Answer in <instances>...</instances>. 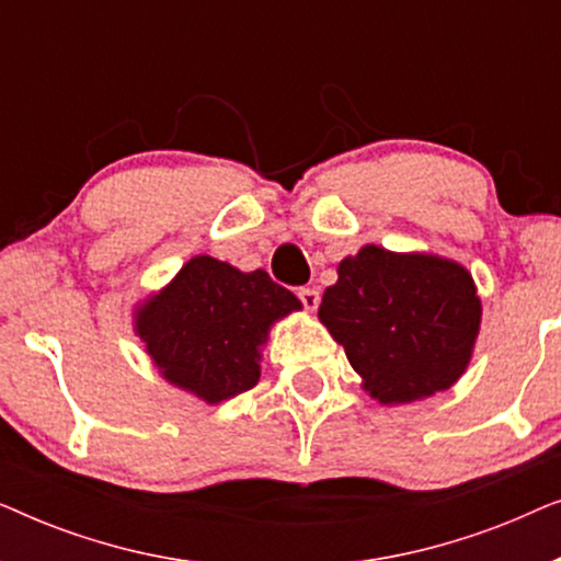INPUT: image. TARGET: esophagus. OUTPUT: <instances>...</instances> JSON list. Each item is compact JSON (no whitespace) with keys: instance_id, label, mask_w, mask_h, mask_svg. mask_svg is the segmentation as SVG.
Masks as SVG:
<instances>
[{"instance_id":"obj_1","label":"esophagus","mask_w":561,"mask_h":561,"mask_svg":"<svg viewBox=\"0 0 561 561\" xmlns=\"http://www.w3.org/2000/svg\"><path fill=\"white\" fill-rule=\"evenodd\" d=\"M298 298H301L306 311H317V306H319V290L317 288H301V290H298Z\"/></svg>"}]
</instances>
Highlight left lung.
I'll return each mask as SVG.
<instances>
[{
	"label": "left lung",
	"mask_w": 561,
	"mask_h": 561,
	"mask_svg": "<svg viewBox=\"0 0 561 561\" xmlns=\"http://www.w3.org/2000/svg\"><path fill=\"white\" fill-rule=\"evenodd\" d=\"M319 321L380 405L449 390L470 365L482 324L472 273L434 252L363 244L336 265Z\"/></svg>",
	"instance_id": "obj_1"
}]
</instances>
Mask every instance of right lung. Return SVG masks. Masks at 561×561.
I'll use <instances>...</instances> for the list:
<instances>
[{"instance_id":"add662e5","label":"right lung","mask_w":561,"mask_h":561,"mask_svg":"<svg viewBox=\"0 0 561 561\" xmlns=\"http://www.w3.org/2000/svg\"><path fill=\"white\" fill-rule=\"evenodd\" d=\"M301 309L265 271L194 255L133 306V332L168 386L217 405L257 386L271 329Z\"/></svg>"}]
</instances>
